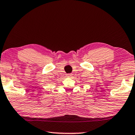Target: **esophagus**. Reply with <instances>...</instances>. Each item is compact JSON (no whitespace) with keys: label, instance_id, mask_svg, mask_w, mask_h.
<instances>
[{"label":"esophagus","instance_id":"esophagus-1","mask_svg":"<svg viewBox=\"0 0 135 135\" xmlns=\"http://www.w3.org/2000/svg\"><path fill=\"white\" fill-rule=\"evenodd\" d=\"M66 76H67V77H71V76H73V74H66Z\"/></svg>","mask_w":135,"mask_h":135}]
</instances>
